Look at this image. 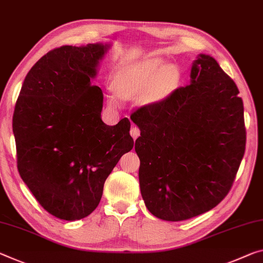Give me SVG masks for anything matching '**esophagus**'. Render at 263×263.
Here are the masks:
<instances>
[{"mask_svg":"<svg viewBox=\"0 0 263 263\" xmlns=\"http://www.w3.org/2000/svg\"><path fill=\"white\" fill-rule=\"evenodd\" d=\"M130 133H131V136H132V138L133 139H137L138 138V137L140 136V130L137 126H132L131 127V131H130Z\"/></svg>","mask_w":263,"mask_h":263,"instance_id":"1","label":"esophagus"}]
</instances>
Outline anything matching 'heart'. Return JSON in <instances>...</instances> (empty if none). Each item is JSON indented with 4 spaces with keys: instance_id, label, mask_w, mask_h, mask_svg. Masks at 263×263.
Listing matches in <instances>:
<instances>
[{
    "instance_id": "heart-1",
    "label": "heart",
    "mask_w": 263,
    "mask_h": 263,
    "mask_svg": "<svg viewBox=\"0 0 263 263\" xmlns=\"http://www.w3.org/2000/svg\"><path fill=\"white\" fill-rule=\"evenodd\" d=\"M178 82V71L173 65H162L160 58H147L131 64L117 73L114 79L116 95L122 99L140 97L141 103L160 102L172 92ZM111 106L118 105L115 95L107 96Z\"/></svg>"
}]
</instances>
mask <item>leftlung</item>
<instances>
[{
	"label": "left lung",
	"mask_w": 263,
	"mask_h": 263,
	"mask_svg": "<svg viewBox=\"0 0 263 263\" xmlns=\"http://www.w3.org/2000/svg\"><path fill=\"white\" fill-rule=\"evenodd\" d=\"M131 119L140 130L141 197L154 216L182 221L222 201L243 158L246 127L239 89L213 57L200 53L189 85Z\"/></svg>",
	"instance_id": "8db88e82"
}]
</instances>
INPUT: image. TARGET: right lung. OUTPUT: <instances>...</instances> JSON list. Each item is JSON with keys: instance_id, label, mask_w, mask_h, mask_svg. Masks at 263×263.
Returning a JSON list of instances; mask_svg holds the SVG:
<instances>
[{"instance_id": "right-lung-1", "label": "right lung", "mask_w": 263, "mask_h": 263, "mask_svg": "<svg viewBox=\"0 0 263 263\" xmlns=\"http://www.w3.org/2000/svg\"><path fill=\"white\" fill-rule=\"evenodd\" d=\"M109 48L49 51L28 72L15 105L20 176L45 211L66 221L92 213L106 178L133 147L130 120L104 124L103 92L90 82Z\"/></svg>"}]
</instances>
